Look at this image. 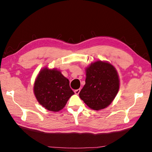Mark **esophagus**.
Instances as JSON below:
<instances>
[{"mask_svg":"<svg viewBox=\"0 0 152 152\" xmlns=\"http://www.w3.org/2000/svg\"><path fill=\"white\" fill-rule=\"evenodd\" d=\"M80 88L75 90V91H74V92H75L76 94H78L80 93Z\"/></svg>","mask_w":152,"mask_h":152,"instance_id":"esophagus-1","label":"esophagus"}]
</instances>
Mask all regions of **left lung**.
<instances>
[{"label":"left lung","instance_id":"8db88e82","mask_svg":"<svg viewBox=\"0 0 152 152\" xmlns=\"http://www.w3.org/2000/svg\"><path fill=\"white\" fill-rule=\"evenodd\" d=\"M86 84L80 92V98L92 109L107 107L119 89L116 69L109 62L97 61L86 69Z\"/></svg>","mask_w":152,"mask_h":152}]
</instances>
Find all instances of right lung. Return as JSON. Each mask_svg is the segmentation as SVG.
<instances>
[{"mask_svg":"<svg viewBox=\"0 0 152 152\" xmlns=\"http://www.w3.org/2000/svg\"><path fill=\"white\" fill-rule=\"evenodd\" d=\"M35 96L39 103L48 110L59 111L74 94L68 79L56 69H42L34 83Z\"/></svg>","mask_w":152,"mask_h":152,"instance_id":"obj_1","label":"right lung"}]
</instances>
